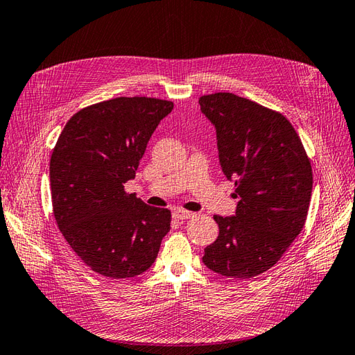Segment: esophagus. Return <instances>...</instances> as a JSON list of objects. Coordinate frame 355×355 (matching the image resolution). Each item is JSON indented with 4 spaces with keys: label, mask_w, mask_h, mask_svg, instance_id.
<instances>
[{
    "label": "esophagus",
    "mask_w": 355,
    "mask_h": 355,
    "mask_svg": "<svg viewBox=\"0 0 355 355\" xmlns=\"http://www.w3.org/2000/svg\"><path fill=\"white\" fill-rule=\"evenodd\" d=\"M172 216H174L175 219L178 220H184V219H191L195 216V213L192 211H187V210H181V209H177L172 211Z\"/></svg>",
    "instance_id": "34e87169"
}]
</instances>
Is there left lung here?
Returning a JSON list of instances; mask_svg holds the SVG:
<instances>
[{"mask_svg":"<svg viewBox=\"0 0 355 355\" xmlns=\"http://www.w3.org/2000/svg\"><path fill=\"white\" fill-rule=\"evenodd\" d=\"M216 128L219 163L234 181V216L215 215L219 236L204 250L210 270L251 278L283 257L306 224L313 174L292 123L246 98L218 92L200 98Z\"/></svg>","mask_w":355,"mask_h":355,"instance_id":"8db88e82","label":"left lung"}]
</instances>
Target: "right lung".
<instances>
[{"instance_id":"1","label":"right lung","mask_w":355,"mask_h":355,"mask_svg":"<svg viewBox=\"0 0 355 355\" xmlns=\"http://www.w3.org/2000/svg\"><path fill=\"white\" fill-rule=\"evenodd\" d=\"M174 103L119 96L77 112L49 162L53 211L66 242L96 274L130 278L157 259L171 211L150 207L123 184Z\"/></svg>"}]
</instances>
